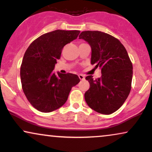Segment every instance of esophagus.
Here are the masks:
<instances>
[{
    "label": "esophagus",
    "instance_id": "esophagus-1",
    "mask_svg": "<svg viewBox=\"0 0 152 152\" xmlns=\"http://www.w3.org/2000/svg\"><path fill=\"white\" fill-rule=\"evenodd\" d=\"M78 77H79V78H80V80L85 79V76H84L83 74H79V75H78Z\"/></svg>",
    "mask_w": 152,
    "mask_h": 152
}]
</instances>
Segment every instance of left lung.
I'll use <instances>...</instances> for the list:
<instances>
[{"label":"left lung","instance_id":"left-lung-1","mask_svg":"<svg viewBox=\"0 0 152 152\" xmlns=\"http://www.w3.org/2000/svg\"><path fill=\"white\" fill-rule=\"evenodd\" d=\"M91 48V64L101 69L102 76L86 79L90 88L85 99L90 108L99 114H111L127 99L131 89L132 64L123 44L114 36L98 31H86L79 35Z\"/></svg>","mask_w":152,"mask_h":152}]
</instances>
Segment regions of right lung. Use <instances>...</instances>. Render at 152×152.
I'll list each match as a JSON object with an SVG mask.
<instances>
[{
    "instance_id": "add662e5",
    "label": "right lung",
    "mask_w": 152,
    "mask_h": 152,
    "mask_svg": "<svg viewBox=\"0 0 152 152\" xmlns=\"http://www.w3.org/2000/svg\"><path fill=\"white\" fill-rule=\"evenodd\" d=\"M80 31L55 30L38 37L25 52L20 68L23 91L31 104L51 112L64 104L72 88L80 82L76 74L54 72L65 45L76 39Z\"/></svg>"
}]
</instances>
